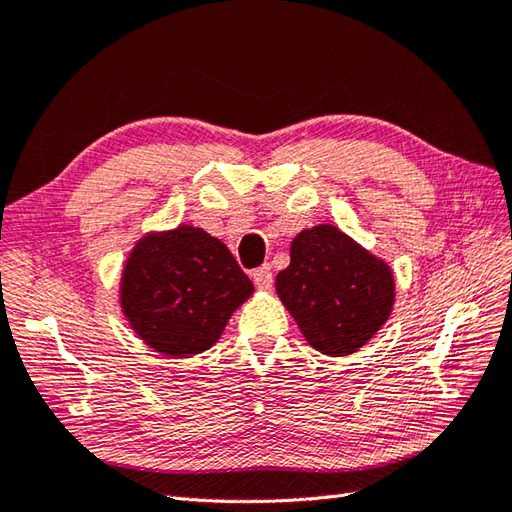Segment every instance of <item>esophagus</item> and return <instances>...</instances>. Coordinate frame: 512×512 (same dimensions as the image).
Here are the masks:
<instances>
[{
	"label": "esophagus",
	"mask_w": 512,
	"mask_h": 512,
	"mask_svg": "<svg viewBox=\"0 0 512 512\" xmlns=\"http://www.w3.org/2000/svg\"><path fill=\"white\" fill-rule=\"evenodd\" d=\"M252 280H254V285L258 289H263V291L274 287V274H271V267L269 265H263V267L254 269L252 271Z\"/></svg>",
	"instance_id": "1"
}]
</instances>
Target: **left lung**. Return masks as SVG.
<instances>
[{
    "instance_id": "left-lung-1",
    "label": "left lung",
    "mask_w": 512,
    "mask_h": 512,
    "mask_svg": "<svg viewBox=\"0 0 512 512\" xmlns=\"http://www.w3.org/2000/svg\"><path fill=\"white\" fill-rule=\"evenodd\" d=\"M276 289L306 342L333 357L366 344L394 304L390 267L333 225L293 238L291 263Z\"/></svg>"
}]
</instances>
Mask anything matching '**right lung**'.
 Segmentation results:
<instances>
[{
  "label": "right lung",
  "instance_id": "right-lung-1",
  "mask_svg": "<svg viewBox=\"0 0 512 512\" xmlns=\"http://www.w3.org/2000/svg\"><path fill=\"white\" fill-rule=\"evenodd\" d=\"M254 285L219 238L192 225L149 234L124 265L120 302L157 352L190 357L217 342Z\"/></svg>",
  "mask_w": 512,
  "mask_h": 512
}]
</instances>
